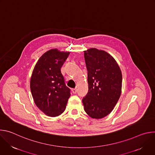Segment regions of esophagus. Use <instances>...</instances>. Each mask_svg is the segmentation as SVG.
I'll list each match as a JSON object with an SVG mask.
<instances>
[{"instance_id": "34e87169", "label": "esophagus", "mask_w": 155, "mask_h": 155, "mask_svg": "<svg viewBox=\"0 0 155 155\" xmlns=\"http://www.w3.org/2000/svg\"><path fill=\"white\" fill-rule=\"evenodd\" d=\"M72 91L74 94H75L77 93V89L76 88H73V89H72Z\"/></svg>"}]
</instances>
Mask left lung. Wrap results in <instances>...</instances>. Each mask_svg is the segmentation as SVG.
I'll return each instance as SVG.
<instances>
[{"mask_svg": "<svg viewBox=\"0 0 155 155\" xmlns=\"http://www.w3.org/2000/svg\"><path fill=\"white\" fill-rule=\"evenodd\" d=\"M84 56L89 88L82 99L84 110L90 117L101 119L112 111L120 97L121 71L115 59L105 51L90 48L84 51Z\"/></svg>", "mask_w": 155, "mask_h": 155, "instance_id": "1", "label": "left lung"}]
</instances>
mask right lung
Returning <instances> with one entry per match:
<instances>
[{"label":"right lung","instance_id":"add662e5","mask_svg":"<svg viewBox=\"0 0 155 155\" xmlns=\"http://www.w3.org/2000/svg\"><path fill=\"white\" fill-rule=\"evenodd\" d=\"M69 52L52 49L38 60L31 78V91L35 104L45 115L55 117L65 109L71 90L65 85L61 68Z\"/></svg>","mask_w":155,"mask_h":155}]
</instances>
